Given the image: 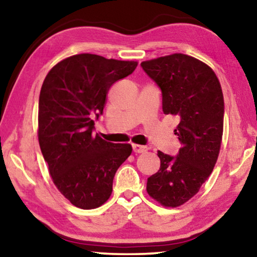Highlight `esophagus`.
<instances>
[{"mask_svg": "<svg viewBox=\"0 0 257 257\" xmlns=\"http://www.w3.org/2000/svg\"><path fill=\"white\" fill-rule=\"evenodd\" d=\"M133 150H134V152L135 153H144V152H146L147 150V147L146 146H143V145H138V144H133Z\"/></svg>", "mask_w": 257, "mask_h": 257, "instance_id": "obj_1", "label": "esophagus"}]
</instances>
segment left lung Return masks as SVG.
I'll return each instance as SVG.
<instances>
[{
	"label": "left lung",
	"instance_id": "obj_1",
	"mask_svg": "<svg viewBox=\"0 0 257 257\" xmlns=\"http://www.w3.org/2000/svg\"><path fill=\"white\" fill-rule=\"evenodd\" d=\"M162 92L164 114L176 116L181 143L173 158L158 152L159 171L147 179L150 196L165 207H178L196 195L213 171L223 134L224 102L215 72L182 53L141 63Z\"/></svg>",
	"mask_w": 257,
	"mask_h": 257
}]
</instances>
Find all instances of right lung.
I'll list each match as a JSON object with an SVG mask.
<instances>
[{"label": "right lung", "mask_w": 257, "mask_h": 257, "mask_svg": "<svg viewBox=\"0 0 257 257\" xmlns=\"http://www.w3.org/2000/svg\"><path fill=\"white\" fill-rule=\"evenodd\" d=\"M137 61L82 53L60 61L42 85L38 142L61 194L82 210L103 205L112 194L116 170L132 154L130 144H112L93 134L115 81L129 76Z\"/></svg>", "instance_id": "right-lung-1"}]
</instances>
